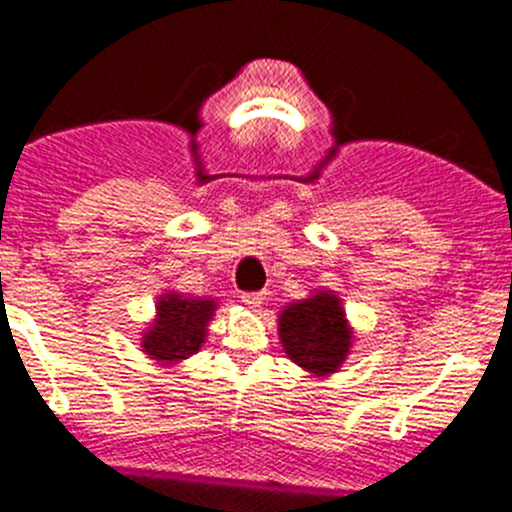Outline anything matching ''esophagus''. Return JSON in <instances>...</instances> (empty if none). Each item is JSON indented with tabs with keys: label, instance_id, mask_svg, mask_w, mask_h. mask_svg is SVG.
I'll return each mask as SVG.
<instances>
[{
	"label": "esophagus",
	"instance_id": "esophagus-1",
	"mask_svg": "<svg viewBox=\"0 0 512 512\" xmlns=\"http://www.w3.org/2000/svg\"><path fill=\"white\" fill-rule=\"evenodd\" d=\"M242 302H245L247 307H260V304L265 302V292H242Z\"/></svg>",
	"mask_w": 512,
	"mask_h": 512
}]
</instances>
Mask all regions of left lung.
Here are the masks:
<instances>
[{"label": "left lung", "instance_id": "obj_1", "mask_svg": "<svg viewBox=\"0 0 512 512\" xmlns=\"http://www.w3.org/2000/svg\"><path fill=\"white\" fill-rule=\"evenodd\" d=\"M280 339L289 359L317 376L337 371L352 347L342 302L329 292L289 304L280 314Z\"/></svg>", "mask_w": 512, "mask_h": 512}]
</instances>
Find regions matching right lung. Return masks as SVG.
I'll return each instance as SVG.
<instances>
[{
    "mask_svg": "<svg viewBox=\"0 0 512 512\" xmlns=\"http://www.w3.org/2000/svg\"><path fill=\"white\" fill-rule=\"evenodd\" d=\"M215 312L210 299L165 294L158 302V319L148 334H143V352L158 361L188 359L200 349L208 332V322Z\"/></svg>",
    "mask_w": 512,
    "mask_h": 512,
    "instance_id": "obj_1",
    "label": "right lung"
}]
</instances>
